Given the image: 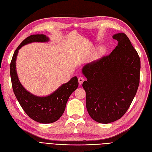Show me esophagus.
Listing matches in <instances>:
<instances>
[{"mask_svg": "<svg viewBox=\"0 0 152 152\" xmlns=\"http://www.w3.org/2000/svg\"><path fill=\"white\" fill-rule=\"evenodd\" d=\"M84 80H85L84 77H82V76H80L79 78H78V81H79L80 85H81L82 83H83V81H84Z\"/></svg>", "mask_w": 152, "mask_h": 152, "instance_id": "1", "label": "esophagus"}]
</instances>
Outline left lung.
Returning <instances> with one entry per match:
<instances>
[{"label":"left lung","instance_id":"8db88e82","mask_svg":"<svg viewBox=\"0 0 152 152\" xmlns=\"http://www.w3.org/2000/svg\"><path fill=\"white\" fill-rule=\"evenodd\" d=\"M118 44L109 55L87 64L83 73L86 105L95 121L108 124L121 119L130 107L140 84V58L124 33L113 37Z\"/></svg>","mask_w":152,"mask_h":152}]
</instances>
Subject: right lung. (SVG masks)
<instances>
[{"instance_id": "1", "label": "right lung", "mask_w": 152, "mask_h": 152, "mask_svg": "<svg viewBox=\"0 0 152 152\" xmlns=\"http://www.w3.org/2000/svg\"><path fill=\"white\" fill-rule=\"evenodd\" d=\"M49 39L45 35H32L21 43L14 53L10 64V74L13 91L19 104L26 114L37 122L49 124L57 121L63 114L70 95L78 86L77 77L71 80L45 97L32 95L24 88L19 82L16 69V60L18 50L26 44L31 42H45Z\"/></svg>"}]
</instances>
